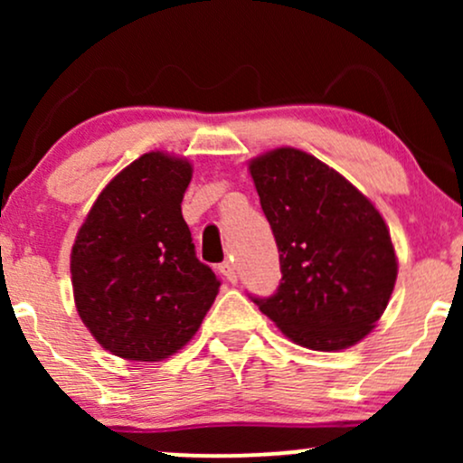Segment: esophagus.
<instances>
[{
    "label": "esophagus",
    "mask_w": 463,
    "mask_h": 463,
    "mask_svg": "<svg viewBox=\"0 0 463 463\" xmlns=\"http://www.w3.org/2000/svg\"><path fill=\"white\" fill-rule=\"evenodd\" d=\"M220 274L224 276L226 280H231V283H237V272H235V265L232 263H228V261L220 263Z\"/></svg>",
    "instance_id": "obj_1"
}]
</instances>
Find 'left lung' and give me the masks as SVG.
<instances>
[{"mask_svg":"<svg viewBox=\"0 0 463 463\" xmlns=\"http://www.w3.org/2000/svg\"><path fill=\"white\" fill-rule=\"evenodd\" d=\"M280 259L259 309L296 344L342 350L383 316L396 283L390 231L374 204L311 154L279 147L250 163Z\"/></svg>","mask_w":463,"mask_h":463,"instance_id":"1","label":"left lung"}]
</instances>
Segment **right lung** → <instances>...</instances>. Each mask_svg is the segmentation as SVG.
<instances>
[{"label": "right lung", "mask_w": 463, "mask_h": 463, "mask_svg": "<svg viewBox=\"0 0 463 463\" xmlns=\"http://www.w3.org/2000/svg\"><path fill=\"white\" fill-rule=\"evenodd\" d=\"M191 165L143 154L106 184L71 250L73 298L106 350L161 361L194 337L220 280L195 257L180 202Z\"/></svg>", "instance_id": "right-lung-1"}]
</instances>
